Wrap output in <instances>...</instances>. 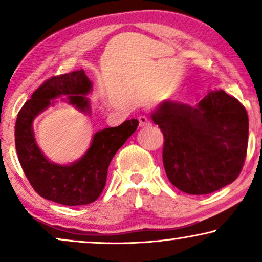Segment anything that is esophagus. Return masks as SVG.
<instances>
[{"label": "esophagus", "instance_id": "1", "mask_svg": "<svg viewBox=\"0 0 262 262\" xmlns=\"http://www.w3.org/2000/svg\"><path fill=\"white\" fill-rule=\"evenodd\" d=\"M138 121H139V126H141V127H145V126H149V125H150V120L148 119V117H145V116L139 117Z\"/></svg>", "mask_w": 262, "mask_h": 262}]
</instances>
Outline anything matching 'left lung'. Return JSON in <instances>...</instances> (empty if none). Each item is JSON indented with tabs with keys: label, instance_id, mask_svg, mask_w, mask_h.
Wrapping results in <instances>:
<instances>
[{
	"label": "left lung",
	"instance_id": "obj_1",
	"mask_svg": "<svg viewBox=\"0 0 262 262\" xmlns=\"http://www.w3.org/2000/svg\"><path fill=\"white\" fill-rule=\"evenodd\" d=\"M150 117L163 134V166L175 187L202 195L237 179L249 128L248 114L237 99L218 89L195 106L166 100Z\"/></svg>",
	"mask_w": 262,
	"mask_h": 262
}]
</instances>
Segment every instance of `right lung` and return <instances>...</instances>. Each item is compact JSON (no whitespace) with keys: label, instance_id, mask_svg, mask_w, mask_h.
I'll list each match as a JSON object with an SVG mask.
<instances>
[{"label":"right lung","instance_id":"1","mask_svg":"<svg viewBox=\"0 0 262 262\" xmlns=\"http://www.w3.org/2000/svg\"><path fill=\"white\" fill-rule=\"evenodd\" d=\"M92 87L84 70L53 76L32 94L16 118L15 146L25 175L39 195L67 206L87 205L99 198L111 161L138 126V120L131 119L117 127L103 128L93 136L81 159L70 164L51 162L35 141L34 119L60 96H67L63 101L75 108L91 114V102L85 95Z\"/></svg>","mask_w":262,"mask_h":262}]
</instances>
